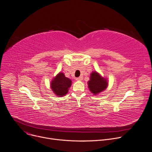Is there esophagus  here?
<instances>
[{
    "label": "esophagus",
    "instance_id": "obj_1",
    "mask_svg": "<svg viewBox=\"0 0 152 152\" xmlns=\"http://www.w3.org/2000/svg\"><path fill=\"white\" fill-rule=\"evenodd\" d=\"M76 80H82V77H76Z\"/></svg>",
    "mask_w": 152,
    "mask_h": 152
}]
</instances>
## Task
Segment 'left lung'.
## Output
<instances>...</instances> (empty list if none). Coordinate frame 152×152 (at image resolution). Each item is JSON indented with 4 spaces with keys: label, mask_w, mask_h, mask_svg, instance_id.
<instances>
[{
    "label": "left lung",
    "mask_w": 152,
    "mask_h": 152,
    "mask_svg": "<svg viewBox=\"0 0 152 152\" xmlns=\"http://www.w3.org/2000/svg\"><path fill=\"white\" fill-rule=\"evenodd\" d=\"M88 88L92 93L96 94L104 90L108 85L107 80L102 77L97 72H93L90 80L88 82Z\"/></svg>",
    "instance_id": "8db88e82"
}]
</instances>
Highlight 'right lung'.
Returning <instances> with one entry per match:
<instances>
[{"mask_svg": "<svg viewBox=\"0 0 152 152\" xmlns=\"http://www.w3.org/2000/svg\"><path fill=\"white\" fill-rule=\"evenodd\" d=\"M72 80L66 77L64 73H60L52 80L51 83V88L53 92L59 96L65 95L68 88L71 87Z\"/></svg>", "mask_w": 152, "mask_h": 152, "instance_id": "right-lung-1", "label": "right lung"}]
</instances>
